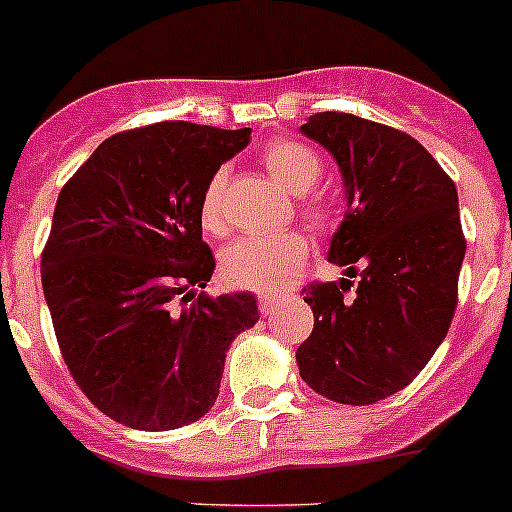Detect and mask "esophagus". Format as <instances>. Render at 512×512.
<instances>
[{"label":"esophagus","mask_w":512,"mask_h":512,"mask_svg":"<svg viewBox=\"0 0 512 512\" xmlns=\"http://www.w3.org/2000/svg\"><path fill=\"white\" fill-rule=\"evenodd\" d=\"M281 302H284V299L276 297V294H264V297L259 299V309H261V314H271V312H276V307H279Z\"/></svg>","instance_id":"1"}]
</instances>
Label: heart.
Masks as SVG:
<instances>
[{
  "label": "heart",
  "mask_w": 512,
  "mask_h": 512,
  "mask_svg": "<svg viewBox=\"0 0 512 512\" xmlns=\"http://www.w3.org/2000/svg\"><path fill=\"white\" fill-rule=\"evenodd\" d=\"M261 164L284 190L299 195L297 205L302 218L312 228H327L332 208L312 187L322 177L320 157L302 142L276 139L261 152ZM223 187L225 170L213 172L200 195V223L205 231H223ZM309 256V241L299 231H284L276 236H243L220 253V276L225 284L251 292H276L287 287L299 274Z\"/></svg>",
  "instance_id": "b5f03b06"
}]
</instances>
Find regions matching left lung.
Masks as SVG:
<instances>
[{"instance_id":"8db88e82","label":"left lung","mask_w":512,"mask_h":512,"mask_svg":"<svg viewBox=\"0 0 512 512\" xmlns=\"http://www.w3.org/2000/svg\"><path fill=\"white\" fill-rule=\"evenodd\" d=\"M302 134L340 167L348 210L327 259L350 279L302 289L314 327L297 348L299 375L330 401L368 406L409 386L452 325L467 248L457 187L393 126L322 111Z\"/></svg>"}]
</instances>
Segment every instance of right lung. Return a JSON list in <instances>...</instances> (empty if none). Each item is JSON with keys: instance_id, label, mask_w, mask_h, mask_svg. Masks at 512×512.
Returning <instances> with one entry per match:
<instances>
[{"instance_id": "right-lung-1", "label": "right lung", "mask_w": 512, "mask_h": 512, "mask_svg": "<svg viewBox=\"0 0 512 512\" xmlns=\"http://www.w3.org/2000/svg\"><path fill=\"white\" fill-rule=\"evenodd\" d=\"M248 139L192 121L121 131L60 190L42 292L73 381L119 424L167 431L208 414L231 342L259 322L253 294L192 292L215 271L200 195Z\"/></svg>"}]
</instances>
